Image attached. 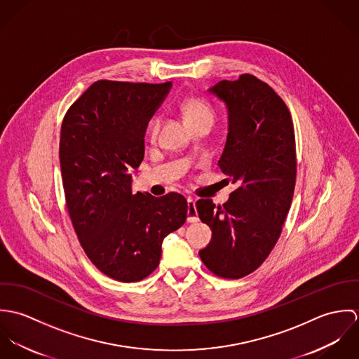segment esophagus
I'll use <instances>...</instances> for the list:
<instances>
[{
	"label": "esophagus",
	"instance_id": "obj_1",
	"mask_svg": "<svg viewBox=\"0 0 359 359\" xmlns=\"http://www.w3.org/2000/svg\"><path fill=\"white\" fill-rule=\"evenodd\" d=\"M188 221L189 222H196L198 219H199V217H198V210H196V201H195V198H192V196H188Z\"/></svg>",
	"mask_w": 359,
	"mask_h": 359
}]
</instances>
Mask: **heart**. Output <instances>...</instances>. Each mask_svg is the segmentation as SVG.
<instances>
[{
    "label": "heart",
    "mask_w": 359,
    "mask_h": 359,
    "mask_svg": "<svg viewBox=\"0 0 359 359\" xmlns=\"http://www.w3.org/2000/svg\"><path fill=\"white\" fill-rule=\"evenodd\" d=\"M182 111L185 116V120L188 121V124H195L199 121H214L215 113L214 109L211 107V104L202 100V98H187L182 103ZM160 128V117H154L152 121L149 123V128H148V134L151 138H154L158 133Z\"/></svg>",
    "instance_id": "obj_1"
}]
</instances>
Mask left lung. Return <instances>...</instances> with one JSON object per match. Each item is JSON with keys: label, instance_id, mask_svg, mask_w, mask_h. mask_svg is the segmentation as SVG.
I'll return each instance as SVG.
<instances>
[{"label": "left lung", "instance_id": "obj_1", "mask_svg": "<svg viewBox=\"0 0 359 359\" xmlns=\"http://www.w3.org/2000/svg\"><path fill=\"white\" fill-rule=\"evenodd\" d=\"M208 93L228 109L218 165L238 188L222 205L196 202L212 231L199 256L214 275L239 279L256 271L280 236L296 185L294 127L286 103L253 74L222 80Z\"/></svg>", "mask_w": 359, "mask_h": 359}]
</instances>
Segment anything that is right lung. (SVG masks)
Segmentation results:
<instances>
[{
  "label": "right lung",
  "instance_id": "obj_1",
  "mask_svg": "<svg viewBox=\"0 0 359 359\" xmlns=\"http://www.w3.org/2000/svg\"><path fill=\"white\" fill-rule=\"evenodd\" d=\"M171 83L95 81L65 114L59 158L67 211L93 264L118 282L151 275L163 239L187 221L188 202L170 192L133 195L145 131Z\"/></svg>",
  "mask_w": 359,
  "mask_h": 359
}]
</instances>
